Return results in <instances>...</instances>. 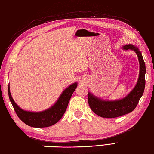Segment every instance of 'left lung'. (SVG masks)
<instances>
[{
	"label": "left lung",
	"mask_w": 154,
	"mask_h": 154,
	"mask_svg": "<svg viewBox=\"0 0 154 154\" xmlns=\"http://www.w3.org/2000/svg\"><path fill=\"white\" fill-rule=\"evenodd\" d=\"M124 50L134 51L138 57L140 63V74L137 84L132 91L126 97L121 99L105 100L92 94L88 93L89 106L95 114L103 118H115L132 112L137 106L141 97L143 94L146 86V64L139 48L132 44L123 46Z\"/></svg>",
	"instance_id": "left-lung-1"
}]
</instances>
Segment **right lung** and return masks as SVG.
<instances>
[{
    "label": "right lung",
    "mask_w": 154,
    "mask_h": 154,
    "mask_svg": "<svg viewBox=\"0 0 154 154\" xmlns=\"http://www.w3.org/2000/svg\"><path fill=\"white\" fill-rule=\"evenodd\" d=\"M77 86L78 83L76 82L72 84L62 92L53 106L40 112L27 111L20 108L11 96L9 85L8 97L14 111L23 123L33 127H47L56 124L61 119L66 112L69 101Z\"/></svg>",
    "instance_id": "1"
}]
</instances>
